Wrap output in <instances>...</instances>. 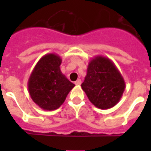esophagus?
I'll return each instance as SVG.
<instances>
[{
    "label": "esophagus",
    "instance_id": "obj_1",
    "mask_svg": "<svg viewBox=\"0 0 151 151\" xmlns=\"http://www.w3.org/2000/svg\"><path fill=\"white\" fill-rule=\"evenodd\" d=\"M81 83H82V81H81L80 79H78V80L75 82V84L77 86H80L81 85Z\"/></svg>",
    "mask_w": 151,
    "mask_h": 151
}]
</instances>
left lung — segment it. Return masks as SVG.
I'll use <instances>...</instances> for the list:
<instances>
[{
  "label": "left lung",
  "instance_id": "8db88e82",
  "mask_svg": "<svg viewBox=\"0 0 151 151\" xmlns=\"http://www.w3.org/2000/svg\"><path fill=\"white\" fill-rule=\"evenodd\" d=\"M82 89L96 108L105 110L120 101L125 82L111 60L96 56L89 62Z\"/></svg>",
  "mask_w": 151,
  "mask_h": 151
}]
</instances>
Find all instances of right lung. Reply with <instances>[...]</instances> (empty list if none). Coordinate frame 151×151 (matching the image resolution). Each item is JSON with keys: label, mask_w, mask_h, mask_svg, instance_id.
I'll return each instance as SVG.
<instances>
[{"label": "right lung", "mask_w": 151, "mask_h": 151, "mask_svg": "<svg viewBox=\"0 0 151 151\" xmlns=\"http://www.w3.org/2000/svg\"><path fill=\"white\" fill-rule=\"evenodd\" d=\"M61 61L57 54H46L40 58L30 75L29 94L35 104L43 110L59 108L75 86L60 71Z\"/></svg>", "instance_id": "obj_1"}]
</instances>
